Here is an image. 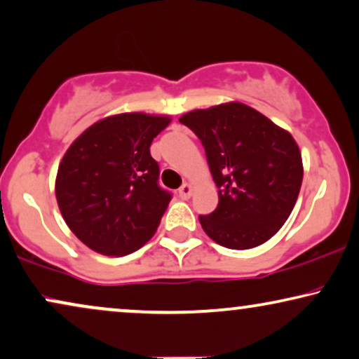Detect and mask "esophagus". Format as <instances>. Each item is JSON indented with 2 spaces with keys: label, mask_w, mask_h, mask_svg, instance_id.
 Segmentation results:
<instances>
[{
  "label": "esophagus",
  "mask_w": 359,
  "mask_h": 359,
  "mask_svg": "<svg viewBox=\"0 0 359 359\" xmlns=\"http://www.w3.org/2000/svg\"><path fill=\"white\" fill-rule=\"evenodd\" d=\"M191 193H193V186H191L189 183H184L181 188L178 189V194L181 199H188L191 196Z\"/></svg>",
  "instance_id": "34e87169"
}]
</instances>
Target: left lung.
Returning a JSON list of instances; mask_svg holds the SVG:
<instances>
[{"instance_id":"1","label":"left lung","mask_w":359,"mask_h":359,"mask_svg":"<svg viewBox=\"0 0 359 359\" xmlns=\"http://www.w3.org/2000/svg\"><path fill=\"white\" fill-rule=\"evenodd\" d=\"M180 122L201 140L219 188L217 208L199 216L204 232L236 250L257 248L277 234L304 180L292 135L241 102L188 111Z\"/></svg>"}]
</instances>
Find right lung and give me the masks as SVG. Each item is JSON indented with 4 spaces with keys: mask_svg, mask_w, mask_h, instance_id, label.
I'll use <instances>...</instances> for the list:
<instances>
[{
    "mask_svg": "<svg viewBox=\"0 0 359 359\" xmlns=\"http://www.w3.org/2000/svg\"><path fill=\"white\" fill-rule=\"evenodd\" d=\"M170 117L111 115L88 127L69 147L57 170L55 198L64 221L87 248L127 255L155 234L171 201L158 184L153 138Z\"/></svg>",
    "mask_w": 359,
    "mask_h": 359,
    "instance_id": "1",
    "label": "right lung"
}]
</instances>
